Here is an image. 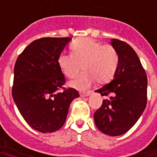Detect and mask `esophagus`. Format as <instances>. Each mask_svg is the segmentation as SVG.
<instances>
[{
    "instance_id": "esophagus-1",
    "label": "esophagus",
    "mask_w": 157,
    "mask_h": 157,
    "mask_svg": "<svg viewBox=\"0 0 157 157\" xmlns=\"http://www.w3.org/2000/svg\"><path fill=\"white\" fill-rule=\"evenodd\" d=\"M91 94V91H87V92H80V95L81 97H86L88 95Z\"/></svg>"
}]
</instances>
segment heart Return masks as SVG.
<instances>
[{"label":"heart","mask_w":157,"mask_h":157,"mask_svg":"<svg viewBox=\"0 0 157 157\" xmlns=\"http://www.w3.org/2000/svg\"><path fill=\"white\" fill-rule=\"evenodd\" d=\"M72 53H61L57 62L63 73L68 78H74L79 71L83 73L71 81V87L83 90L89 87L94 81L99 84L110 81L116 73L118 66L117 50L110 44L90 39H77L71 45Z\"/></svg>","instance_id":"heart-1"}]
</instances>
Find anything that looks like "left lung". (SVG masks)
Masks as SVG:
<instances>
[{
    "label": "left lung",
    "mask_w": 157,
    "mask_h": 157,
    "mask_svg": "<svg viewBox=\"0 0 157 157\" xmlns=\"http://www.w3.org/2000/svg\"><path fill=\"white\" fill-rule=\"evenodd\" d=\"M111 44L118 54L113 80L95 90L105 96L94 113L95 125L109 136H119L133 126L146 109L147 77L139 57L129 44L113 39Z\"/></svg>",
    "instance_id": "8db88e82"
}]
</instances>
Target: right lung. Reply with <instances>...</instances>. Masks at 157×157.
<instances>
[{"label":"right lung","mask_w":157,"mask_h":157,"mask_svg":"<svg viewBox=\"0 0 157 157\" xmlns=\"http://www.w3.org/2000/svg\"><path fill=\"white\" fill-rule=\"evenodd\" d=\"M70 40L49 37L36 39L15 62L12 96L26 123L41 132L61 128L71 102L79 97L76 90L63 87L66 79L57 62Z\"/></svg>","instance_id":"right-lung-1"}]
</instances>
